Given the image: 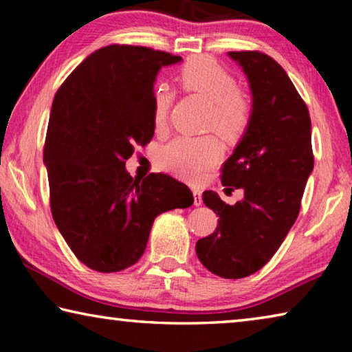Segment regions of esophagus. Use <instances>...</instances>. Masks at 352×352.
<instances>
[{"mask_svg": "<svg viewBox=\"0 0 352 352\" xmlns=\"http://www.w3.org/2000/svg\"><path fill=\"white\" fill-rule=\"evenodd\" d=\"M201 190L200 189H194V205L200 206L201 205Z\"/></svg>", "mask_w": 352, "mask_h": 352, "instance_id": "esophagus-1", "label": "esophagus"}]
</instances>
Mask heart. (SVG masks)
<instances>
[{"instance_id": "1", "label": "heart", "mask_w": 352, "mask_h": 352, "mask_svg": "<svg viewBox=\"0 0 352 352\" xmlns=\"http://www.w3.org/2000/svg\"><path fill=\"white\" fill-rule=\"evenodd\" d=\"M182 90L210 100L206 127L226 142L241 141L248 132L253 105L248 94L236 87L234 76L208 56L189 57L177 71ZM172 94L166 85L153 91V126L163 129L169 115ZM222 147L214 135L178 136L158 153L160 168L189 182H199L220 160Z\"/></svg>"}]
</instances>
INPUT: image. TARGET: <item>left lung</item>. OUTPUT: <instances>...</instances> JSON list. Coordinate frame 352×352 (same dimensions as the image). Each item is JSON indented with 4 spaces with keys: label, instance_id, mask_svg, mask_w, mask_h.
<instances>
[{
    "label": "left lung",
    "instance_id": "left-lung-1",
    "mask_svg": "<svg viewBox=\"0 0 352 352\" xmlns=\"http://www.w3.org/2000/svg\"><path fill=\"white\" fill-rule=\"evenodd\" d=\"M253 94L248 132L222 166L223 186L243 189V200L226 205L205 190L204 204L219 216L216 231L197 241L208 270L226 279L253 275L281 247L300 214L314 169L311 116L281 65L259 51H231Z\"/></svg>",
    "mask_w": 352,
    "mask_h": 352
}]
</instances>
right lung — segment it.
I'll return each instance as SVG.
<instances>
[{
    "label": "right lung",
    "instance_id": "1",
    "mask_svg": "<svg viewBox=\"0 0 352 352\" xmlns=\"http://www.w3.org/2000/svg\"><path fill=\"white\" fill-rule=\"evenodd\" d=\"M180 56L109 45L88 56L58 88L43 160L52 219L91 270L121 272L144 253L155 217L189 208L186 184L166 174L133 178L126 160L151 142L153 82Z\"/></svg>",
    "mask_w": 352,
    "mask_h": 352
}]
</instances>
